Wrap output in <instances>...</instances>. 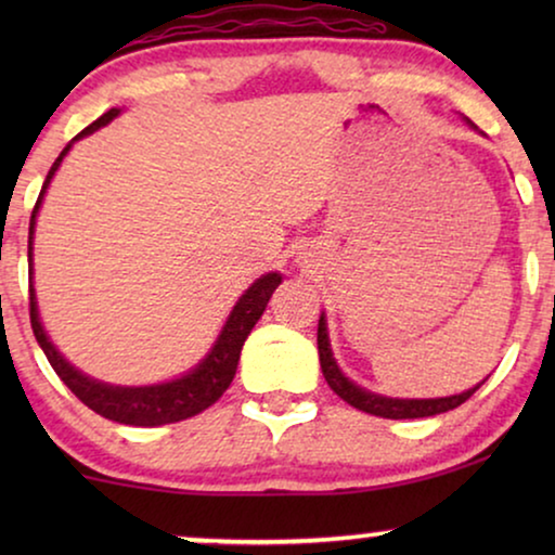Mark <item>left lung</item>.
<instances>
[{"label": "left lung", "instance_id": "left-lung-1", "mask_svg": "<svg viewBox=\"0 0 555 555\" xmlns=\"http://www.w3.org/2000/svg\"><path fill=\"white\" fill-rule=\"evenodd\" d=\"M467 120V118H465ZM469 128L477 126L473 120H467ZM318 356H321V369L325 382L333 391L338 393L340 399L348 401V404L361 409V412L374 414V416H384V420H420V416H435V414H444L450 409H457L460 404L473 397V393L480 389V386L488 382L482 378L480 384L473 386V389L462 391V393H452V397H437V399H397V397H384V393H374L363 386L353 384L348 378L340 366L333 359L331 351V338H328V321H325V313H321V321H318Z\"/></svg>", "mask_w": 555, "mask_h": 555}]
</instances>
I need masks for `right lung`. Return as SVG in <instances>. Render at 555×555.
Listing matches in <instances>:
<instances>
[{
    "instance_id": "add662e5",
    "label": "right lung",
    "mask_w": 555,
    "mask_h": 555,
    "mask_svg": "<svg viewBox=\"0 0 555 555\" xmlns=\"http://www.w3.org/2000/svg\"><path fill=\"white\" fill-rule=\"evenodd\" d=\"M120 116V108H111L103 113L95 124H90L86 131H80L67 146L60 151V156L48 171L42 192L37 196V204L33 209V219H29V242H27V262H29V275H33V242H35V224L37 215H40L42 199L48 194V186L55 171L63 164L67 151L73 149L75 141L86 139V135L95 133L98 128L108 126L113 118ZM283 283L280 272H268V275L257 278L245 293L240 295V300L234 302V308L227 315V321L219 331V336L207 356L196 363L194 369L184 371L177 378L162 384H149V386H116L108 382H98V378L82 374L80 369H75L63 353L57 351V346L52 344L48 331H44L40 308H37V295L33 278H29V321H33V331L40 348L48 356L50 366L55 369V374L63 378L67 389L78 397L82 404L93 409L95 414L105 416V420L118 422V424H131V427H162V424L181 422L189 416L204 412V409L215 404V401L227 391V386L232 384L234 374H237V363L242 346L249 336V331L255 328V323L260 321V315L268 308L270 295L275 293V287Z\"/></svg>"
}]
</instances>
